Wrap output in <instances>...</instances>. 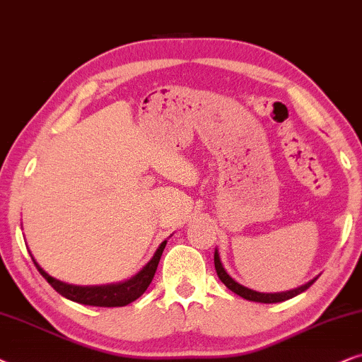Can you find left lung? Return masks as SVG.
<instances>
[{"label": "left lung", "mask_w": 362, "mask_h": 362, "mask_svg": "<svg viewBox=\"0 0 362 362\" xmlns=\"http://www.w3.org/2000/svg\"><path fill=\"white\" fill-rule=\"evenodd\" d=\"M214 262H215V269H216V274H218V278L221 279V283L231 290L233 293H237L238 296L245 298V300L248 301H257V303H281V301H286L290 300V298L300 295V293L306 291L308 288H310L313 283H315V279H311L310 283H306V285H303L300 288H296V290H290V291H283V293H258V291H253L250 290V288H245L240 285V283L235 281L233 278L230 276L228 273L225 272L223 264L220 262V257H218V252H215V257H214Z\"/></svg>", "instance_id": "left-lung-1"}]
</instances>
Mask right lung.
Returning <instances> with one entry per match:
<instances>
[{
  "label": "right lung",
  "instance_id": "1",
  "mask_svg": "<svg viewBox=\"0 0 362 362\" xmlns=\"http://www.w3.org/2000/svg\"><path fill=\"white\" fill-rule=\"evenodd\" d=\"M167 242H162L160 247L157 248L156 255H153L151 262L139 272L136 276L129 279V281L119 283V285H104V286H74L62 283L59 279L52 278L42 269L40 264L35 262L37 272L42 274V278L46 279L54 290L59 293L61 296L67 298V300L81 303V305H89V306H100V308H115V306H125L129 303L136 301L139 296L144 295V291L147 290L151 285L153 274L157 272L158 262H160L162 252L165 248Z\"/></svg>",
  "mask_w": 362,
  "mask_h": 362
}]
</instances>
